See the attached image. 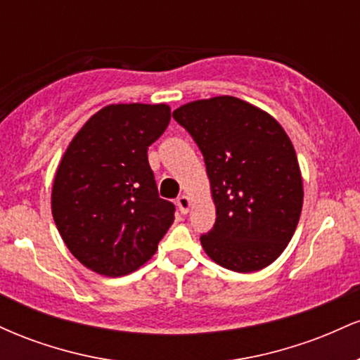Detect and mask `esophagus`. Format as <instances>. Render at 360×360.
Masks as SVG:
<instances>
[{
	"mask_svg": "<svg viewBox=\"0 0 360 360\" xmlns=\"http://www.w3.org/2000/svg\"><path fill=\"white\" fill-rule=\"evenodd\" d=\"M177 208H179V212L183 214L188 213L189 208H191V200H189V196L183 194V196L177 198Z\"/></svg>",
	"mask_w": 360,
	"mask_h": 360,
	"instance_id": "1",
	"label": "esophagus"
}]
</instances>
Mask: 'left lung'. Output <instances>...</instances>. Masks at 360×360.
<instances>
[{
    "mask_svg": "<svg viewBox=\"0 0 360 360\" xmlns=\"http://www.w3.org/2000/svg\"><path fill=\"white\" fill-rule=\"evenodd\" d=\"M172 117L200 147L217 220L201 245L225 269L254 272L286 249L303 208V179L284 128L257 106L217 96Z\"/></svg>",
    "mask_w": 360,
    "mask_h": 360,
    "instance_id": "obj_1",
    "label": "left lung"
}]
</instances>
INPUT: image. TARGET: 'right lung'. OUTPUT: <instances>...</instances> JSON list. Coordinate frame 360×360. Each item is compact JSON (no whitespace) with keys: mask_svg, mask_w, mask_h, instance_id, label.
<instances>
[{"mask_svg":"<svg viewBox=\"0 0 360 360\" xmlns=\"http://www.w3.org/2000/svg\"><path fill=\"white\" fill-rule=\"evenodd\" d=\"M171 122L160 105H108L74 135L52 186V217L82 266L108 278L130 274L155 254L174 221L159 198L147 150Z\"/></svg>","mask_w":360,"mask_h":360,"instance_id":"right-lung-1","label":"right lung"}]
</instances>
